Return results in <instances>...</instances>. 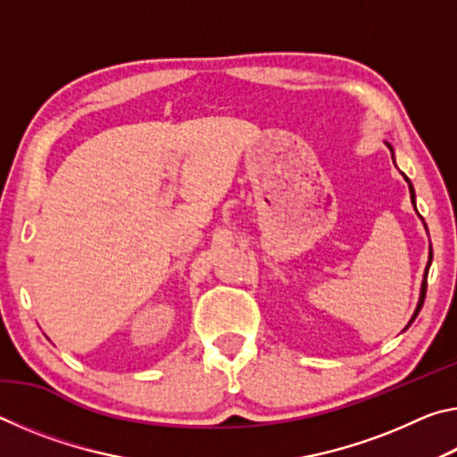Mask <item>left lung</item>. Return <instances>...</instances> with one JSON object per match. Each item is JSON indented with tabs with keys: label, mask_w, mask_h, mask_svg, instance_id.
<instances>
[{
	"label": "left lung",
	"mask_w": 457,
	"mask_h": 457,
	"mask_svg": "<svg viewBox=\"0 0 457 457\" xmlns=\"http://www.w3.org/2000/svg\"><path fill=\"white\" fill-rule=\"evenodd\" d=\"M391 149V146H389ZM407 179V177H405ZM407 183H409V179H407ZM409 193H411V201H413V205H415V191H413V185L409 183ZM431 258H433V253H431V250H429V262H428V268H425V276H423V284H421V296H420V303H417V308H415V312H413V316H411V320H409V324L407 327H411V322L417 319V314H420V311H421V306H423V300H425V292H428V270H429V264H431ZM405 327V328H407Z\"/></svg>",
	"instance_id": "1"
}]
</instances>
